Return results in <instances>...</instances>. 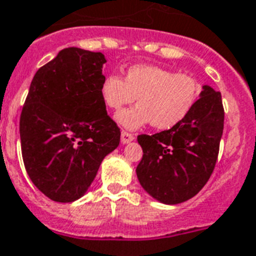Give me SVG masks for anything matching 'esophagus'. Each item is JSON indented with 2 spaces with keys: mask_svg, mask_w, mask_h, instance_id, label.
<instances>
[{
  "mask_svg": "<svg viewBox=\"0 0 256 256\" xmlns=\"http://www.w3.org/2000/svg\"><path fill=\"white\" fill-rule=\"evenodd\" d=\"M132 140H134V136H132V134H130V132H120V142H122L124 144H128V142H132Z\"/></svg>",
  "mask_w": 256,
  "mask_h": 256,
  "instance_id": "esophagus-1",
  "label": "esophagus"
}]
</instances>
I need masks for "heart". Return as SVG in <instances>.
Instances as JSON below:
<instances>
[{
  "label": "heart",
  "instance_id": "heart-1",
  "mask_svg": "<svg viewBox=\"0 0 256 256\" xmlns=\"http://www.w3.org/2000/svg\"><path fill=\"white\" fill-rule=\"evenodd\" d=\"M199 92V84L188 74L144 64L130 66L124 80L108 74L100 88L104 104L116 112L136 98V108L116 116L118 124L128 130H136L150 122L160 130L174 128L194 108Z\"/></svg>",
  "mask_w": 256,
  "mask_h": 256
}]
</instances>
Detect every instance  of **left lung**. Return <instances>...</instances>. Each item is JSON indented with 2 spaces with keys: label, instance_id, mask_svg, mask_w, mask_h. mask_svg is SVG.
I'll return each mask as SVG.
<instances>
[{
  "label": "left lung",
  "instance_id": "left-lung-1",
  "mask_svg": "<svg viewBox=\"0 0 256 256\" xmlns=\"http://www.w3.org/2000/svg\"><path fill=\"white\" fill-rule=\"evenodd\" d=\"M223 120L220 92L204 85L180 124L154 136H138L144 156L136 176L144 190L164 204L186 202L198 194L216 164Z\"/></svg>",
  "mask_w": 256,
  "mask_h": 256
}]
</instances>
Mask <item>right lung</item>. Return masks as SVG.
<instances>
[{
    "instance_id": "1",
    "label": "right lung",
    "mask_w": 256,
    "mask_h": 256,
    "mask_svg": "<svg viewBox=\"0 0 256 256\" xmlns=\"http://www.w3.org/2000/svg\"><path fill=\"white\" fill-rule=\"evenodd\" d=\"M106 58L66 48L30 84L20 120L22 160L34 186L54 202L86 194L120 132L100 98Z\"/></svg>"
}]
</instances>
